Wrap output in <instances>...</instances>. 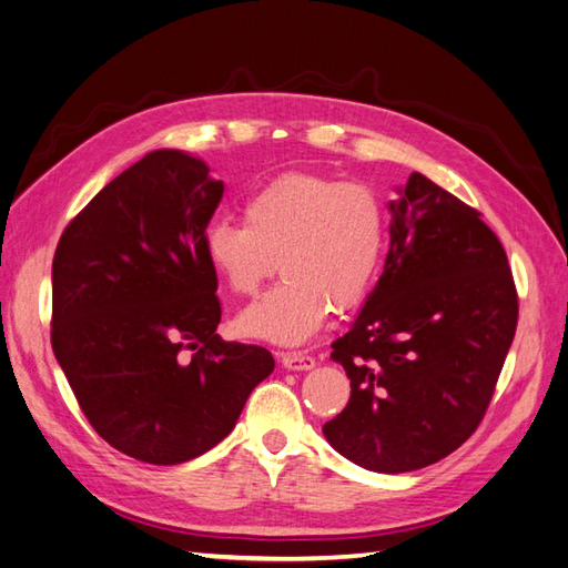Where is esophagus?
Segmentation results:
<instances>
[{"label": "esophagus", "instance_id": "34e87169", "mask_svg": "<svg viewBox=\"0 0 568 568\" xmlns=\"http://www.w3.org/2000/svg\"><path fill=\"white\" fill-rule=\"evenodd\" d=\"M281 362H283V367L290 372H307V369H314V365H316V359L307 353H283Z\"/></svg>", "mask_w": 568, "mask_h": 568}]
</instances>
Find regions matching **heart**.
<instances>
[{"label":"heart","mask_w":568,"mask_h":568,"mask_svg":"<svg viewBox=\"0 0 568 568\" xmlns=\"http://www.w3.org/2000/svg\"><path fill=\"white\" fill-rule=\"evenodd\" d=\"M386 211L369 186L287 172L258 186L244 203V225L213 221L203 232V258L235 295H252L271 278L275 258L283 281L252 302L237 326L246 336L304 343L331 312L369 295L386 252Z\"/></svg>","instance_id":"b5f03b06"}]
</instances>
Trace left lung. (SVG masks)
Instances as JSON below:
<instances>
[{"label":"left lung","instance_id":"1","mask_svg":"<svg viewBox=\"0 0 568 568\" xmlns=\"http://www.w3.org/2000/svg\"><path fill=\"white\" fill-rule=\"evenodd\" d=\"M396 194L384 273L331 345L351 400L324 425L341 456L386 475L427 468L477 429L518 324L506 252L479 213L419 172Z\"/></svg>","mask_w":568,"mask_h":568}]
</instances>
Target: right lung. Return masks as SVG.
Masks as SVG:
<instances>
[{
    "label": "right lung",
    "instance_id": "add662e5",
    "mask_svg": "<svg viewBox=\"0 0 568 568\" xmlns=\"http://www.w3.org/2000/svg\"><path fill=\"white\" fill-rule=\"evenodd\" d=\"M223 192L201 158L151 151L100 189L52 258L54 357L93 429L151 465L221 444L275 367L264 347L215 333L203 232Z\"/></svg>",
    "mask_w": 568,
    "mask_h": 568
}]
</instances>
